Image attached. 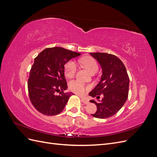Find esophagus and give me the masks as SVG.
Returning a JSON list of instances; mask_svg holds the SVG:
<instances>
[{"label": "esophagus", "instance_id": "1", "mask_svg": "<svg viewBox=\"0 0 157 157\" xmlns=\"http://www.w3.org/2000/svg\"><path fill=\"white\" fill-rule=\"evenodd\" d=\"M81 100H82V102L84 104H86V105H87V104H88L90 103L88 99H86V98H81Z\"/></svg>", "mask_w": 157, "mask_h": 157}]
</instances>
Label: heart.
Listing matches in <instances>:
<instances>
[{
  "mask_svg": "<svg viewBox=\"0 0 157 157\" xmlns=\"http://www.w3.org/2000/svg\"><path fill=\"white\" fill-rule=\"evenodd\" d=\"M80 62L83 65L84 67L86 68L89 72L91 73L95 70L98 69V65L95 60L92 57L86 56L83 58ZM77 69V66L75 62L71 61L67 63L65 68V75L69 78L73 77ZM69 88L71 91L80 95H83L89 90V87L86 86L84 84L80 82L78 80H72L69 83Z\"/></svg>",
  "mask_w": 157,
  "mask_h": 157,
  "instance_id": "heart-1",
  "label": "heart"
}]
</instances>
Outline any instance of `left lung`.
<instances>
[{
    "instance_id": "left-lung-1",
    "label": "left lung",
    "mask_w": 157,
    "mask_h": 157,
    "mask_svg": "<svg viewBox=\"0 0 157 157\" xmlns=\"http://www.w3.org/2000/svg\"><path fill=\"white\" fill-rule=\"evenodd\" d=\"M100 65L102 74L100 81L89 96L103 98L97 103L90 100L97 106V111L92 116L98 118H106L113 116L120 110L127 100L129 91L130 79L125 66L117 56L107 53H90Z\"/></svg>"
}]
</instances>
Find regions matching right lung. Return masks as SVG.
<instances>
[{
  "instance_id": "add662e5",
  "label": "right lung",
  "mask_w": 157,
  "mask_h": 157,
  "mask_svg": "<svg viewBox=\"0 0 157 157\" xmlns=\"http://www.w3.org/2000/svg\"><path fill=\"white\" fill-rule=\"evenodd\" d=\"M80 55L61 47H53L44 49L37 56L28 80L30 100L37 111L54 116L63 110L73 95L72 92H64L67 89L64 66Z\"/></svg>"
}]
</instances>
